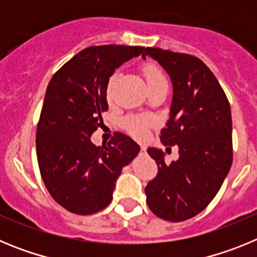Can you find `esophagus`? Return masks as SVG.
<instances>
[{
  "instance_id": "1",
  "label": "esophagus",
  "mask_w": 257,
  "mask_h": 257,
  "mask_svg": "<svg viewBox=\"0 0 257 257\" xmlns=\"http://www.w3.org/2000/svg\"><path fill=\"white\" fill-rule=\"evenodd\" d=\"M145 152H147V148H145L144 145H142V148H140V153L145 154Z\"/></svg>"
}]
</instances>
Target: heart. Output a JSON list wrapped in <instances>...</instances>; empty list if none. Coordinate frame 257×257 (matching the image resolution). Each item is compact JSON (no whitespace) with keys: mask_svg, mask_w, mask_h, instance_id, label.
Instances as JSON below:
<instances>
[{"mask_svg":"<svg viewBox=\"0 0 257 257\" xmlns=\"http://www.w3.org/2000/svg\"><path fill=\"white\" fill-rule=\"evenodd\" d=\"M143 72H144V76H145V79H147V85H148V87L157 85V83L166 82L165 76H163V73L160 70V68H157L156 65L153 64L145 65ZM113 81H114V76H113L112 78H110V81H109V87L112 86ZM149 124H151V121L147 119V118L133 117L126 119L127 130L130 131L134 136L139 138V139H142V138H144V136L147 135Z\"/></svg>","mask_w":257,"mask_h":257,"instance_id":"obj_1","label":"heart"}]
</instances>
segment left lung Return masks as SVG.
Here are the masks:
<instances>
[{
    "label": "left lung",
    "mask_w": 257,
    "mask_h": 257,
    "mask_svg": "<svg viewBox=\"0 0 257 257\" xmlns=\"http://www.w3.org/2000/svg\"><path fill=\"white\" fill-rule=\"evenodd\" d=\"M172 82L170 118L161 131L163 145H178L179 160L165 163L161 149L148 148L158 175L145 187L154 215L184 221L205 210L216 196L233 162L231 113L225 92L198 58L147 47Z\"/></svg>",
    "instance_id": "8db88e82"
}]
</instances>
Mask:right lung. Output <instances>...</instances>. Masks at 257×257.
<instances>
[{
	"mask_svg": "<svg viewBox=\"0 0 257 257\" xmlns=\"http://www.w3.org/2000/svg\"><path fill=\"white\" fill-rule=\"evenodd\" d=\"M144 47L104 45L79 51L52 76L36 135L41 176L51 197L78 215L101 211L110 203L122 169L140 147L117 133L96 147L90 136L108 110L109 78Z\"/></svg>",
	"mask_w": 257,
	"mask_h": 257,
	"instance_id": "obj_1",
	"label": "right lung"
}]
</instances>
